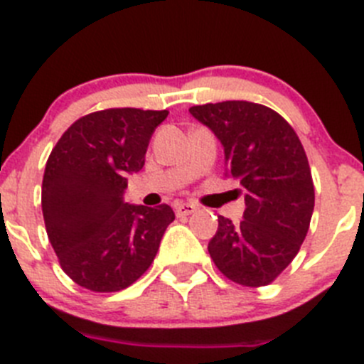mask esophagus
Masks as SVG:
<instances>
[{
  "instance_id": "1",
  "label": "esophagus",
  "mask_w": 364,
  "mask_h": 364,
  "mask_svg": "<svg viewBox=\"0 0 364 364\" xmlns=\"http://www.w3.org/2000/svg\"><path fill=\"white\" fill-rule=\"evenodd\" d=\"M196 209H198V207L195 205V203H176L175 205V213H176V216H189V214H193V213H196Z\"/></svg>"
}]
</instances>
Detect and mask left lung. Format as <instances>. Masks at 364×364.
Wrapping results in <instances>:
<instances>
[{"mask_svg": "<svg viewBox=\"0 0 364 364\" xmlns=\"http://www.w3.org/2000/svg\"><path fill=\"white\" fill-rule=\"evenodd\" d=\"M189 112L221 141L225 175L240 180L247 203L240 223L218 218L210 259L232 282L268 286L299 254L313 216L314 186L302 143L279 112L259 103L232 100Z\"/></svg>", "mask_w": 364, "mask_h": 364, "instance_id": "8db88e82", "label": "left lung"}]
</instances>
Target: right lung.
I'll return each instance as SVG.
<instances>
[{
	"label": "right lung",
	"mask_w": 364,
	"mask_h": 364,
	"mask_svg": "<svg viewBox=\"0 0 364 364\" xmlns=\"http://www.w3.org/2000/svg\"><path fill=\"white\" fill-rule=\"evenodd\" d=\"M168 110L105 109L76 119L48 157L43 214L65 275L85 289L112 293L154 262L169 205H128L127 176L144 166L148 143Z\"/></svg>",
	"instance_id": "right-lung-1"
}]
</instances>
